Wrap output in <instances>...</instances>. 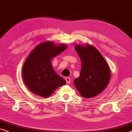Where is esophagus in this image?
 Listing matches in <instances>:
<instances>
[{"label": "esophagus", "instance_id": "1", "mask_svg": "<svg viewBox=\"0 0 132 132\" xmlns=\"http://www.w3.org/2000/svg\"><path fill=\"white\" fill-rule=\"evenodd\" d=\"M65 80H66L67 83H70V82H71V78H70L69 77H66V78H65Z\"/></svg>", "mask_w": 132, "mask_h": 132}]
</instances>
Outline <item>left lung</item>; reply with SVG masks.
Returning a JSON list of instances; mask_svg holds the SVG:
<instances>
[{
	"label": "left lung",
	"instance_id": "8db88e82",
	"mask_svg": "<svg viewBox=\"0 0 132 132\" xmlns=\"http://www.w3.org/2000/svg\"><path fill=\"white\" fill-rule=\"evenodd\" d=\"M81 61L80 77L74 85L82 97L93 98L106 88L110 78L108 64L98 50L90 45L75 46Z\"/></svg>",
	"mask_w": 132,
	"mask_h": 132
}]
</instances>
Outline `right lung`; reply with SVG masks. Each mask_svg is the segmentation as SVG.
<instances>
[{"label": "right lung", "mask_w": 132, "mask_h": 132, "mask_svg": "<svg viewBox=\"0 0 132 132\" xmlns=\"http://www.w3.org/2000/svg\"><path fill=\"white\" fill-rule=\"evenodd\" d=\"M64 45H54L51 42L41 43L26 59L22 69L23 78L28 89L43 98L50 96L55 89L66 84L51 64V60L66 50Z\"/></svg>", "instance_id": "obj_1"}]
</instances>
